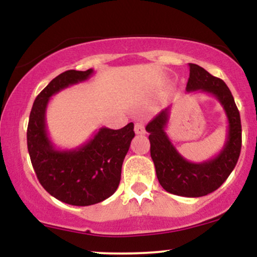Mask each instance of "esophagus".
<instances>
[{
	"label": "esophagus",
	"mask_w": 257,
	"mask_h": 257,
	"mask_svg": "<svg viewBox=\"0 0 257 257\" xmlns=\"http://www.w3.org/2000/svg\"><path fill=\"white\" fill-rule=\"evenodd\" d=\"M134 131H135V133H137V134H145V133H146V131H145V125H144L143 122L135 123Z\"/></svg>",
	"instance_id": "obj_1"
}]
</instances>
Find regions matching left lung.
Masks as SVG:
<instances>
[{
	"mask_svg": "<svg viewBox=\"0 0 257 257\" xmlns=\"http://www.w3.org/2000/svg\"><path fill=\"white\" fill-rule=\"evenodd\" d=\"M186 90L188 93L202 91L219 100L228 122L222 150L215 157L202 163H193L182 157L166 133L170 107L159 112L146 125V132L150 133L151 158L162 187L176 196L194 198L217 190L234 169L241 149V124L231 90L222 79L211 76L203 67L190 64V78Z\"/></svg>",
	"mask_w": 257,
	"mask_h": 257,
	"instance_id": "8db88e82",
	"label": "left lung"
}]
</instances>
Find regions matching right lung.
Wrapping results in <instances>:
<instances>
[{
	"label": "right lung",
	"instance_id": "1",
	"mask_svg": "<svg viewBox=\"0 0 257 257\" xmlns=\"http://www.w3.org/2000/svg\"><path fill=\"white\" fill-rule=\"evenodd\" d=\"M93 72L69 70L52 79L35 99L29 119L28 150L38 181L54 198L70 205H93L116 192L123 161L135 137L134 124L129 123L118 131L102 126L76 149L59 150L53 145L46 125L49 100Z\"/></svg>",
	"mask_w": 257,
	"mask_h": 257
}]
</instances>
